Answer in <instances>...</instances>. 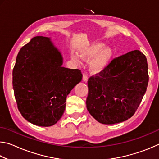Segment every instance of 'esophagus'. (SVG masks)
Listing matches in <instances>:
<instances>
[{"label":"esophagus","mask_w":159,"mask_h":159,"mask_svg":"<svg viewBox=\"0 0 159 159\" xmlns=\"http://www.w3.org/2000/svg\"><path fill=\"white\" fill-rule=\"evenodd\" d=\"M88 77L87 76V74H83V81L87 82L88 81Z\"/></svg>","instance_id":"obj_1"}]
</instances>
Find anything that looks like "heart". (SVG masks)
Listing matches in <instances>:
<instances>
[{
    "instance_id": "obj_1",
    "label": "heart",
    "mask_w": 159,
    "mask_h": 159,
    "mask_svg": "<svg viewBox=\"0 0 159 159\" xmlns=\"http://www.w3.org/2000/svg\"><path fill=\"white\" fill-rule=\"evenodd\" d=\"M80 57L84 59L93 57L89 63V69L92 74H97L106 68L111 61L113 55L112 50L109 47H104L102 43H94L80 50ZM72 59L76 63H79L80 58L79 55H73Z\"/></svg>"
}]
</instances>
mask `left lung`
Returning a JSON list of instances; mask_svg holds the SVG:
<instances>
[{"mask_svg":"<svg viewBox=\"0 0 159 159\" xmlns=\"http://www.w3.org/2000/svg\"><path fill=\"white\" fill-rule=\"evenodd\" d=\"M149 82L147 60L139 50L115 57L100 73L89 78L86 106L104 124H114L134 115Z\"/></svg>","mask_w":159,"mask_h":159,"instance_id":"1","label":"left lung"}]
</instances>
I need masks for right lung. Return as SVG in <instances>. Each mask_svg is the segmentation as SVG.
I'll use <instances>...</instances> for the list:
<instances>
[{
	"label": "right lung",
	"mask_w": 159,
	"mask_h": 159,
	"mask_svg": "<svg viewBox=\"0 0 159 159\" xmlns=\"http://www.w3.org/2000/svg\"><path fill=\"white\" fill-rule=\"evenodd\" d=\"M62 57L49 38L36 36L21 48L12 71L19 111L29 122L48 127L65 110L66 96L81 81L80 69L61 66Z\"/></svg>",
	"instance_id": "add662e5"
}]
</instances>
